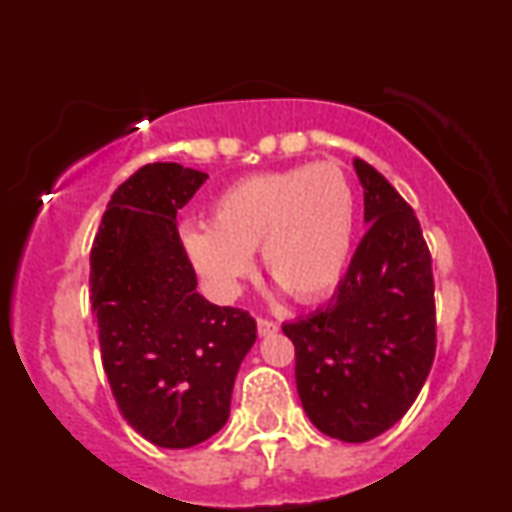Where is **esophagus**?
Returning a JSON list of instances; mask_svg holds the SVG:
<instances>
[{
  "label": "esophagus",
  "instance_id": "1",
  "mask_svg": "<svg viewBox=\"0 0 512 512\" xmlns=\"http://www.w3.org/2000/svg\"><path fill=\"white\" fill-rule=\"evenodd\" d=\"M257 332H260V337H272V334L279 332V325L267 320V317H260V320H257Z\"/></svg>",
  "mask_w": 512,
  "mask_h": 512
}]
</instances>
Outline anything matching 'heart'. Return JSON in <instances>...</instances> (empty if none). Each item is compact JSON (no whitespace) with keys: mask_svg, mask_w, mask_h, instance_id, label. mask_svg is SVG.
I'll return each instance as SVG.
<instances>
[{"mask_svg":"<svg viewBox=\"0 0 512 512\" xmlns=\"http://www.w3.org/2000/svg\"><path fill=\"white\" fill-rule=\"evenodd\" d=\"M356 197L342 168L305 163L250 175L216 197L209 223H185L182 250L216 298H233L252 272V252L298 301H320L351 257Z\"/></svg>","mask_w":512,"mask_h":512,"instance_id":"1","label":"heart"}]
</instances>
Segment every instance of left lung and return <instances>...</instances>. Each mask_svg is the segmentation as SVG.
<instances>
[{
	"instance_id": "1",
	"label": "left lung",
	"mask_w": 512,
	"mask_h": 512,
	"mask_svg": "<svg viewBox=\"0 0 512 512\" xmlns=\"http://www.w3.org/2000/svg\"><path fill=\"white\" fill-rule=\"evenodd\" d=\"M368 231L327 308L281 330L296 346V387L317 431L366 443L407 414L436 354L433 272L414 209L354 158Z\"/></svg>"
}]
</instances>
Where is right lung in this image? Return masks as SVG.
I'll list each match as a JSON object with an SVG mask.
<instances>
[{
    "label": "right lung",
    "instance_id": "1",
    "mask_svg": "<svg viewBox=\"0 0 512 512\" xmlns=\"http://www.w3.org/2000/svg\"><path fill=\"white\" fill-rule=\"evenodd\" d=\"M209 175L149 163L110 197L91 248V303L120 414L158 448H192L221 431L233 383L257 339L245 310L197 293L178 211Z\"/></svg>",
    "mask_w": 512,
    "mask_h": 512
}]
</instances>
